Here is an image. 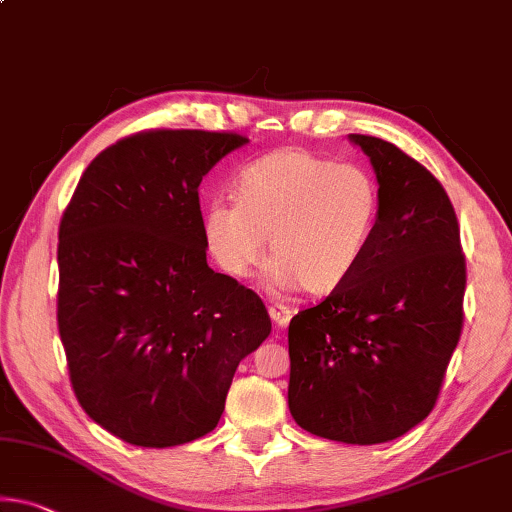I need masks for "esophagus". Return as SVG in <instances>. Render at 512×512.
<instances>
[{
	"mask_svg": "<svg viewBox=\"0 0 512 512\" xmlns=\"http://www.w3.org/2000/svg\"><path fill=\"white\" fill-rule=\"evenodd\" d=\"M269 314H271L275 326L282 328V326H287V323L291 321V316H294V307H289L285 303H278V300H275V303L269 305Z\"/></svg>",
	"mask_w": 512,
	"mask_h": 512,
	"instance_id": "34e87169",
	"label": "esophagus"
}]
</instances>
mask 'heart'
Instances as JSON below:
<instances>
[{
  "label": "heart",
  "instance_id": "heart-1",
  "mask_svg": "<svg viewBox=\"0 0 512 512\" xmlns=\"http://www.w3.org/2000/svg\"><path fill=\"white\" fill-rule=\"evenodd\" d=\"M234 198H214L202 214V239L218 269L248 278L269 239L273 278L307 294L351 278L380 214V189L362 166L296 148L243 166Z\"/></svg>",
  "mask_w": 512,
  "mask_h": 512
}]
</instances>
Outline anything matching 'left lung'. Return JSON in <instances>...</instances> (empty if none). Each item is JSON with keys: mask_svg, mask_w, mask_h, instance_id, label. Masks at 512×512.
Instances as JSON below:
<instances>
[{"mask_svg": "<svg viewBox=\"0 0 512 512\" xmlns=\"http://www.w3.org/2000/svg\"><path fill=\"white\" fill-rule=\"evenodd\" d=\"M380 214L358 269L289 323V410L346 444L401 437L431 415L465 321L467 264L440 180L394 143L351 134Z\"/></svg>", "mask_w": 512, "mask_h": 512, "instance_id": "1", "label": "left lung"}]
</instances>
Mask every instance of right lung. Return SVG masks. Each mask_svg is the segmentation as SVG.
<instances>
[{"mask_svg":"<svg viewBox=\"0 0 512 512\" xmlns=\"http://www.w3.org/2000/svg\"><path fill=\"white\" fill-rule=\"evenodd\" d=\"M237 132L143 129L88 164L59 225L56 321L95 424L166 449L212 433L239 362L271 335L253 289L207 266L198 186Z\"/></svg>","mask_w":512,"mask_h":512,"instance_id":"add662e5","label":"right lung"}]
</instances>
